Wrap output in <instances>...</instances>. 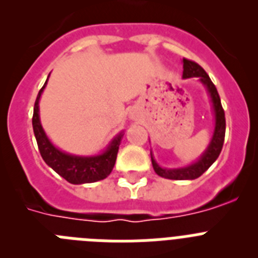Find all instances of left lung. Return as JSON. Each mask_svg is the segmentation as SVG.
Returning <instances> with one entry per match:
<instances>
[{
    "label": "left lung",
    "instance_id": "left-lung-1",
    "mask_svg": "<svg viewBox=\"0 0 258 258\" xmlns=\"http://www.w3.org/2000/svg\"><path fill=\"white\" fill-rule=\"evenodd\" d=\"M182 64H183V79H190V77H198L200 83L204 85L207 89L209 98H211L212 109H213L214 115V131L212 140L209 142L208 147L192 164L182 168H161L155 160L154 155L151 151V161L154 170L157 175L164 177L168 179H177V181H183V179H195L203 174L208 169L209 166L217 160L220 156L221 150L223 146V140H225V131H226V120H225V112L221 106V99L218 95L217 89L212 83L207 72L200 67L198 63L188 59H182Z\"/></svg>",
    "mask_w": 258,
    "mask_h": 258
}]
</instances>
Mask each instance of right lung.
<instances>
[{"label": "right lung", "instance_id": "right-lung-1", "mask_svg": "<svg viewBox=\"0 0 258 258\" xmlns=\"http://www.w3.org/2000/svg\"><path fill=\"white\" fill-rule=\"evenodd\" d=\"M47 80L42 89L38 92L35 102V108H33V118H32V125H33V132H35L38 150H40V154L44 161L52 170H55L60 177H63L66 181L74 184L93 183V182L101 181V179L108 177L109 173L112 172L113 166H115L118 146L121 142L124 132H120L108 143L107 149L98 155L80 156V155L67 154V152L59 150L49 140V137L46 136L40 121L38 102H40L41 94L44 92Z\"/></svg>", "mask_w": 258, "mask_h": 258}]
</instances>
